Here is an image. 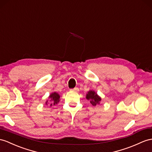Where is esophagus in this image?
Returning a JSON list of instances; mask_svg holds the SVG:
<instances>
[{"instance_id":"1","label":"esophagus","mask_w":152,"mask_h":152,"mask_svg":"<svg viewBox=\"0 0 152 152\" xmlns=\"http://www.w3.org/2000/svg\"><path fill=\"white\" fill-rule=\"evenodd\" d=\"M71 91H77L79 90V88H73V89H71V90H70Z\"/></svg>"}]
</instances>
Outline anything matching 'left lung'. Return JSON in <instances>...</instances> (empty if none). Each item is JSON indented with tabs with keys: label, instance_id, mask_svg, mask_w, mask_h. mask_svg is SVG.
I'll list each match as a JSON object with an SVG mask.
<instances>
[{
	"label": "left lung",
	"instance_id": "1",
	"mask_svg": "<svg viewBox=\"0 0 152 152\" xmlns=\"http://www.w3.org/2000/svg\"><path fill=\"white\" fill-rule=\"evenodd\" d=\"M86 99L88 100V101H90L92 106H94L99 104L100 102H101L102 99L101 97L99 96L98 94L94 90H90L88 91V93L86 94Z\"/></svg>",
	"mask_w": 152,
	"mask_h": 152
}]
</instances>
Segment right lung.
<instances>
[{
	"label": "right lung",
	"mask_w": 152,
	"mask_h": 152,
	"mask_svg": "<svg viewBox=\"0 0 152 152\" xmlns=\"http://www.w3.org/2000/svg\"><path fill=\"white\" fill-rule=\"evenodd\" d=\"M60 95L57 92H53L49 96V101L47 100L45 102V104L48 105L50 104V107L53 105L57 104L59 101H60Z\"/></svg>",
	"instance_id": "1"
}]
</instances>
